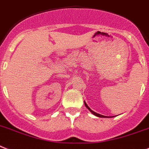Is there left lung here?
I'll use <instances>...</instances> for the list:
<instances>
[{
    "mask_svg": "<svg viewBox=\"0 0 149 149\" xmlns=\"http://www.w3.org/2000/svg\"><path fill=\"white\" fill-rule=\"evenodd\" d=\"M84 105H85V106H86V108H88V110H89L90 111H91V113H93V115H95V116H98V117H113V116H103V115H101V114H100V113H96V112H94V111H92V110L91 109V108H89V107H88V104H86V102H84Z\"/></svg>",
    "mask_w": 149,
    "mask_h": 149,
    "instance_id": "left-lung-1",
    "label": "left lung"
}]
</instances>
